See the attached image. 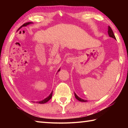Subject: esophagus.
<instances>
[{
    "instance_id": "esophagus-1",
    "label": "esophagus",
    "mask_w": 128,
    "mask_h": 128,
    "mask_svg": "<svg viewBox=\"0 0 128 128\" xmlns=\"http://www.w3.org/2000/svg\"><path fill=\"white\" fill-rule=\"evenodd\" d=\"M73 61V58H72V57L68 58L66 60V62L67 63H70V62H72Z\"/></svg>"
}]
</instances>
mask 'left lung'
<instances>
[{"label": "left lung", "mask_w": 128, "mask_h": 128, "mask_svg": "<svg viewBox=\"0 0 128 128\" xmlns=\"http://www.w3.org/2000/svg\"><path fill=\"white\" fill-rule=\"evenodd\" d=\"M108 35H109V36H110V37L113 38H114V40H116V37H115V36H114V32H113V31H112V29H111V28L110 27V26H108ZM74 95H75L76 98L78 100L81 101V102H85L87 101L86 100H84V99H81V98H79V97L77 95L75 94V93H74Z\"/></svg>", "instance_id": "obj_1"}]
</instances>
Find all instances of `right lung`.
<instances>
[{
    "instance_id": "add662e5",
    "label": "right lung",
    "mask_w": 128,
    "mask_h": 128,
    "mask_svg": "<svg viewBox=\"0 0 128 128\" xmlns=\"http://www.w3.org/2000/svg\"><path fill=\"white\" fill-rule=\"evenodd\" d=\"M32 23H33L32 22H26V23H25V24H23L22 26H21L20 28L22 27V26H26V25L30 24H32ZM59 70H60V69H59V70H58V72H59ZM52 92L51 93L50 95L49 96H48V97H47V98H45V99H44V100H42V101L38 102L37 103H40V104H44V103H45L47 102H48L49 100H50L51 98H52Z\"/></svg>"
}]
</instances>
